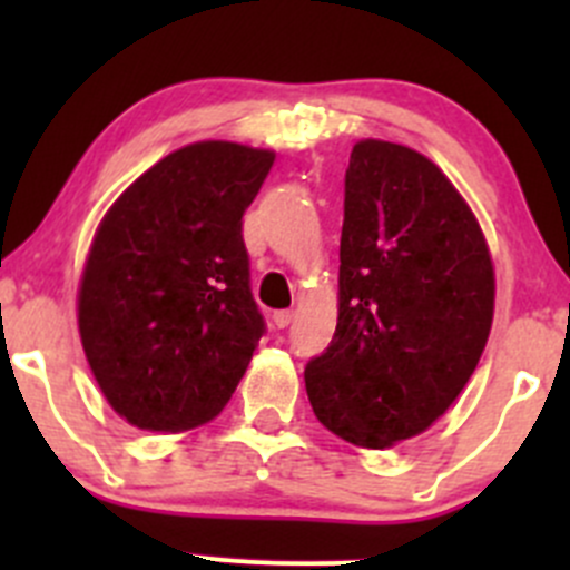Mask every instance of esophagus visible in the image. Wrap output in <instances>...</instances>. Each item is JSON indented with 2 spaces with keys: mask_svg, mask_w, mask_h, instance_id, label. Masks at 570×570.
I'll return each mask as SVG.
<instances>
[{
  "mask_svg": "<svg viewBox=\"0 0 570 570\" xmlns=\"http://www.w3.org/2000/svg\"><path fill=\"white\" fill-rule=\"evenodd\" d=\"M292 320H295V314H292V312H275L273 314L275 327H289Z\"/></svg>",
  "mask_w": 570,
  "mask_h": 570,
  "instance_id": "34e87169",
  "label": "esophagus"
}]
</instances>
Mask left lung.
Listing matches in <instances>:
<instances>
[{"instance_id":"1","label":"left lung","mask_w":570,"mask_h":570,"mask_svg":"<svg viewBox=\"0 0 570 570\" xmlns=\"http://www.w3.org/2000/svg\"><path fill=\"white\" fill-rule=\"evenodd\" d=\"M338 322L306 364L314 416L383 450L424 433L463 392L493 320L480 223L419 151L361 140L344 174Z\"/></svg>"}]
</instances>
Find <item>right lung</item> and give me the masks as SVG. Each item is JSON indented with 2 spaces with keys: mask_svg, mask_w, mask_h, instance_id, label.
<instances>
[{
  "mask_svg": "<svg viewBox=\"0 0 570 570\" xmlns=\"http://www.w3.org/2000/svg\"><path fill=\"white\" fill-rule=\"evenodd\" d=\"M273 151L206 140L146 170L107 212L79 286V336L118 416L181 433L226 407L264 336L243 215Z\"/></svg>",
  "mask_w": 570,
  "mask_h": 570,
  "instance_id": "obj_1",
  "label": "right lung"
}]
</instances>
